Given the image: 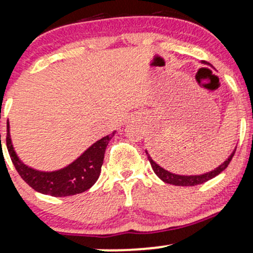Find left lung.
I'll return each mask as SVG.
<instances>
[{
    "label": "left lung",
    "instance_id": "1",
    "mask_svg": "<svg viewBox=\"0 0 253 253\" xmlns=\"http://www.w3.org/2000/svg\"><path fill=\"white\" fill-rule=\"evenodd\" d=\"M234 153H236V149H234L233 152L231 153V156H229L221 165H219L216 169L211 170V171H210V172L202 173V175H195V176H184V175H176V173L169 172L168 170H165L162 167H159V165L157 164L155 161H153L152 157L149 155V152L146 151L147 158H149L151 167H152V169H153V171H155L156 175L158 176L163 182L169 183V184H172V185H179V187H191V185L202 184V183H205V182L210 181V179H211V178H214V177L219 175V173H221L222 171L228 167V164L231 163L232 158H233Z\"/></svg>",
    "mask_w": 253,
    "mask_h": 253
}]
</instances>
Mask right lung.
Here are the masks:
<instances>
[{
	"label": "right lung",
	"instance_id": "add662e5",
	"mask_svg": "<svg viewBox=\"0 0 253 253\" xmlns=\"http://www.w3.org/2000/svg\"><path fill=\"white\" fill-rule=\"evenodd\" d=\"M114 134L115 132H113L112 134L103 136L68 167L51 172L34 170L20 161L11 145L9 124H7L5 144L16 171L30 187L45 195L63 197L81 194L95 184L100 176L106 147Z\"/></svg>",
	"mask_w": 253,
	"mask_h": 253
}]
</instances>
